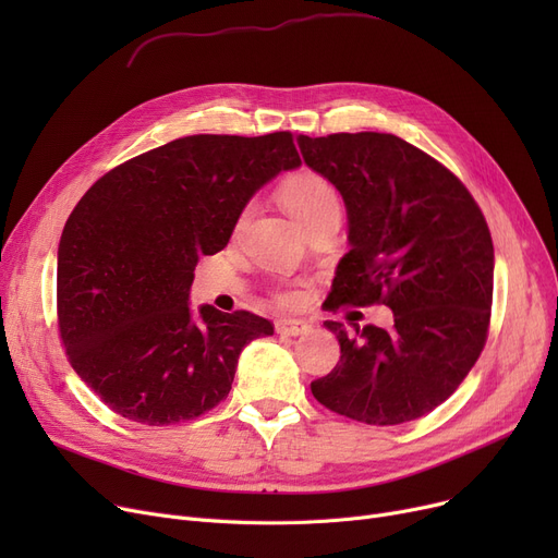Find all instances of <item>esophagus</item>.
<instances>
[{"mask_svg": "<svg viewBox=\"0 0 558 558\" xmlns=\"http://www.w3.org/2000/svg\"><path fill=\"white\" fill-rule=\"evenodd\" d=\"M310 330H312V326L305 324V320H301V318H278L276 320V332L284 335V337H301V335H307Z\"/></svg>", "mask_w": 558, "mask_h": 558, "instance_id": "34e87169", "label": "esophagus"}]
</instances>
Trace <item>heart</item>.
Instances as JSON below:
<instances>
[{
	"label": "heart",
	"mask_w": 558,
	"mask_h": 558,
	"mask_svg": "<svg viewBox=\"0 0 558 558\" xmlns=\"http://www.w3.org/2000/svg\"><path fill=\"white\" fill-rule=\"evenodd\" d=\"M280 198L287 213L296 219V223L303 230H307L318 219L339 213V196L335 187L312 171H301L296 175H291L289 181H284L280 190ZM301 299H303L301 289H287L280 294L282 303H299Z\"/></svg>",
	"instance_id": "1"
}]
</instances>
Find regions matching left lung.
<instances>
[{"instance_id":"8db88e82","label":"left lung","mask_w":558,"mask_h":558,"mask_svg":"<svg viewBox=\"0 0 558 558\" xmlns=\"http://www.w3.org/2000/svg\"><path fill=\"white\" fill-rule=\"evenodd\" d=\"M299 146L348 215L350 251L330 301L393 312L389 330L326 320L341 357L312 393L360 423L416 421L457 391L486 343L495 264L486 219L452 171L391 133L299 135Z\"/></svg>"}]
</instances>
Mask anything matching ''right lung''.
I'll list each match as a JSON object with an SVG mask.
<instances>
[{"label": "right lung", "instance_id": "1", "mask_svg": "<svg viewBox=\"0 0 558 558\" xmlns=\"http://www.w3.org/2000/svg\"><path fill=\"white\" fill-rule=\"evenodd\" d=\"M299 167L287 131L190 135L85 192L58 244V330L74 371L112 412L173 425L228 396L244 345L274 326L251 312H192L194 267L226 248L259 187Z\"/></svg>", "mask_w": 558, "mask_h": 558}]
</instances>
